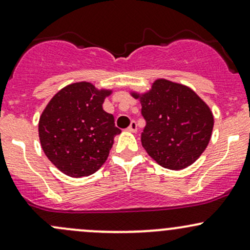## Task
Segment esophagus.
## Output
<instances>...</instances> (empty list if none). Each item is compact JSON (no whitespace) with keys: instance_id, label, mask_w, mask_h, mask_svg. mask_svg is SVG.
I'll use <instances>...</instances> for the list:
<instances>
[{"instance_id":"34e87169","label":"esophagus","mask_w":250,"mask_h":250,"mask_svg":"<svg viewBox=\"0 0 250 250\" xmlns=\"http://www.w3.org/2000/svg\"><path fill=\"white\" fill-rule=\"evenodd\" d=\"M127 130L130 131V132H137V123L135 122V120H132V122H131V124L127 127Z\"/></svg>"}]
</instances>
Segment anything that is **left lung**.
<instances>
[{"label": "left lung", "mask_w": 250, "mask_h": 250, "mask_svg": "<svg viewBox=\"0 0 250 250\" xmlns=\"http://www.w3.org/2000/svg\"><path fill=\"white\" fill-rule=\"evenodd\" d=\"M141 99L146 125L142 146L162 167L179 170L194 163L210 142L213 115L186 85L157 80Z\"/></svg>", "instance_id": "8db88e82"}]
</instances>
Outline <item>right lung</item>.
Here are the masks:
<instances>
[{
  "mask_svg": "<svg viewBox=\"0 0 250 250\" xmlns=\"http://www.w3.org/2000/svg\"><path fill=\"white\" fill-rule=\"evenodd\" d=\"M111 90L89 82L66 85L56 94L39 119V138L47 158L72 178L92 175L107 160L114 136L122 131L103 104Z\"/></svg>",
  "mask_w": 250,
  "mask_h": 250,
  "instance_id": "1",
  "label": "right lung"
}]
</instances>
